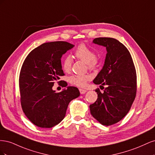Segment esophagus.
<instances>
[{"label": "esophagus", "mask_w": 155, "mask_h": 155, "mask_svg": "<svg viewBox=\"0 0 155 155\" xmlns=\"http://www.w3.org/2000/svg\"><path fill=\"white\" fill-rule=\"evenodd\" d=\"M79 92H80L81 94H85L87 92L86 90H84V89H82V88H79Z\"/></svg>", "instance_id": "obj_1"}]
</instances>
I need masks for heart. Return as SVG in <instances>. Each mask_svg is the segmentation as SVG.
<instances>
[{"label":"heart","mask_w":155,"mask_h":155,"mask_svg":"<svg viewBox=\"0 0 155 155\" xmlns=\"http://www.w3.org/2000/svg\"><path fill=\"white\" fill-rule=\"evenodd\" d=\"M76 58L82 60L87 64L89 69H94L97 67L98 61L96 57L94 51L85 44L79 45L75 51ZM72 61L70 56H66L62 61V68L65 72H69L71 70ZM91 79V76L88 74L72 75L68 79L69 82L74 85L79 87H84L87 82Z\"/></svg>","instance_id":"1"}]
</instances>
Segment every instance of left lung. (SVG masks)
Wrapping results in <instances>:
<instances>
[{
    "instance_id": "obj_1",
    "label": "left lung",
    "mask_w": 155,
    "mask_h": 155,
    "mask_svg": "<svg viewBox=\"0 0 155 155\" xmlns=\"http://www.w3.org/2000/svg\"><path fill=\"white\" fill-rule=\"evenodd\" d=\"M93 43L105 46L107 53L104 67L93 80L101 84L104 92L96 89L97 99L89 107L94 118L109 126L118 123L129 111L137 94V73L130 52L119 41L99 37Z\"/></svg>"
}]
</instances>
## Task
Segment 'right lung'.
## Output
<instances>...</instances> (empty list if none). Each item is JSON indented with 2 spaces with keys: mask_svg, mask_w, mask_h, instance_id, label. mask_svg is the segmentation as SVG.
<instances>
[{
  "mask_svg": "<svg viewBox=\"0 0 155 155\" xmlns=\"http://www.w3.org/2000/svg\"><path fill=\"white\" fill-rule=\"evenodd\" d=\"M74 46L65 41L43 43L33 50L22 64L19 76L22 109L37 127L51 128L59 124L69 103L80 94L75 87H67L58 93L52 89L54 81L64 75L62 55ZM62 85L67 86L65 81Z\"/></svg>",
  "mask_w": 155,
  "mask_h": 155,
  "instance_id": "obj_1",
  "label": "right lung"
}]
</instances>
